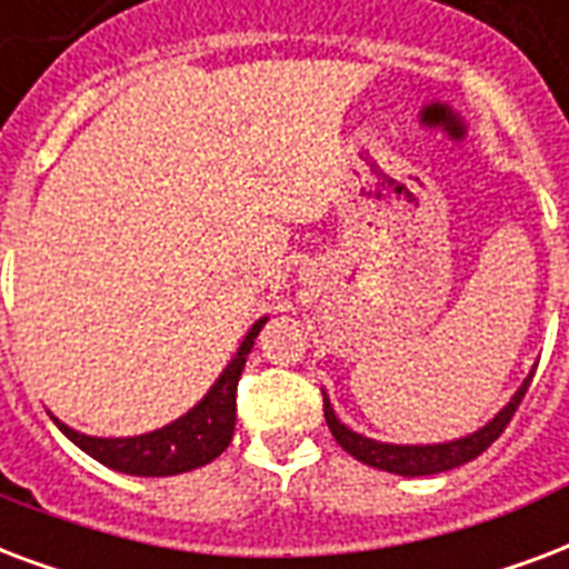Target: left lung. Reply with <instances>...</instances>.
Here are the masks:
<instances>
[{"instance_id":"1","label":"left lung","mask_w":569,"mask_h":569,"mask_svg":"<svg viewBox=\"0 0 569 569\" xmlns=\"http://www.w3.org/2000/svg\"><path fill=\"white\" fill-rule=\"evenodd\" d=\"M537 370V367H535ZM535 370L528 372L526 381L516 388V393L510 397L505 409L498 411L496 418L483 423L475 432H468L462 439L453 441H439V445H390V441H376L367 439L361 432H355L352 427H346L337 411L331 406V397L322 390L325 397V420H328V429L331 436L337 439L346 453H352L358 462L363 466L379 468V471H390V475H402V477H427V475H441V471H450V468H459L477 459L483 450L492 445V441L505 432V427L513 418V411L519 409V402L526 397L528 385L535 379Z\"/></svg>"}]
</instances>
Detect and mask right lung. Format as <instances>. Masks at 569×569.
I'll return each mask as SVG.
<instances>
[{
    "instance_id": "1",
    "label": "right lung",
    "mask_w": 569,
    "mask_h": 569,
    "mask_svg": "<svg viewBox=\"0 0 569 569\" xmlns=\"http://www.w3.org/2000/svg\"><path fill=\"white\" fill-rule=\"evenodd\" d=\"M266 322L268 316H262V319H256L250 325V331L244 333L238 352L223 367V372L217 376L214 385L208 388L206 397L193 409L184 411L181 418L167 423V427L151 429V432H142V436H124V439H101V436L77 432V429L62 423L56 415H50V418L82 453H89L101 466L121 471V475L169 477L208 466L232 441V432H236L238 379H241L247 355L253 349L256 337H259Z\"/></svg>"
}]
</instances>
